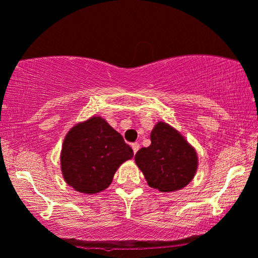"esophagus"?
Returning a JSON list of instances; mask_svg holds the SVG:
<instances>
[{
	"instance_id": "obj_1",
	"label": "esophagus",
	"mask_w": 258,
	"mask_h": 258,
	"mask_svg": "<svg viewBox=\"0 0 258 258\" xmlns=\"http://www.w3.org/2000/svg\"><path fill=\"white\" fill-rule=\"evenodd\" d=\"M139 144L138 143H133L132 144V150H133V152H135V154L138 152V150H139Z\"/></svg>"
}]
</instances>
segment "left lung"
<instances>
[{
    "instance_id": "left-lung-1",
    "label": "left lung",
    "mask_w": 258,
    "mask_h": 258,
    "mask_svg": "<svg viewBox=\"0 0 258 258\" xmlns=\"http://www.w3.org/2000/svg\"><path fill=\"white\" fill-rule=\"evenodd\" d=\"M137 166L147 184L160 192H173L194 179L198 167L195 147L176 128L158 121L151 132V145L136 153Z\"/></svg>"
}]
</instances>
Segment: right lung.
Returning <instances> with one entry per match:
<instances>
[{
  "instance_id": "right-lung-1",
  "label": "right lung",
  "mask_w": 258,
  "mask_h": 258,
  "mask_svg": "<svg viewBox=\"0 0 258 258\" xmlns=\"http://www.w3.org/2000/svg\"><path fill=\"white\" fill-rule=\"evenodd\" d=\"M133 157L131 146L104 118L93 115L72 127L61 150V172L75 191L94 195L111 185L115 171Z\"/></svg>"
}]
</instances>
